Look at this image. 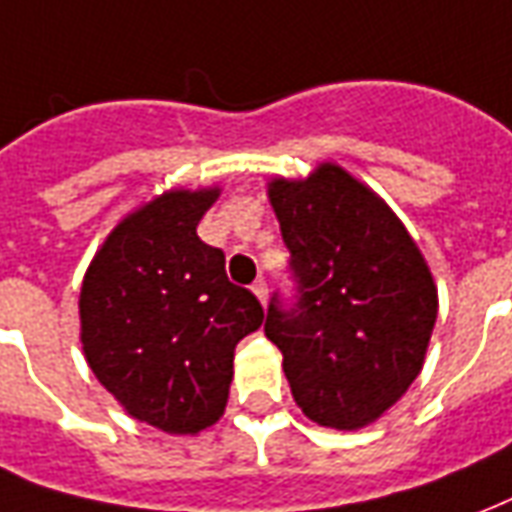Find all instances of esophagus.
<instances>
[{
  "instance_id": "obj_1",
  "label": "esophagus",
  "mask_w": 512,
  "mask_h": 512,
  "mask_svg": "<svg viewBox=\"0 0 512 512\" xmlns=\"http://www.w3.org/2000/svg\"><path fill=\"white\" fill-rule=\"evenodd\" d=\"M252 291H255L257 299H260V302L266 305V299H268V285H266V280H263V277H257L255 285H252Z\"/></svg>"
}]
</instances>
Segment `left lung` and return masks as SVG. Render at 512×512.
Masks as SVG:
<instances>
[{"label": "left lung", "mask_w": 512, "mask_h": 512, "mask_svg": "<svg viewBox=\"0 0 512 512\" xmlns=\"http://www.w3.org/2000/svg\"><path fill=\"white\" fill-rule=\"evenodd\" d=\"M268 196L293 296H271L266 338L310 421L360 430L424 366L438 316L430 268L380 196L332 163L307 180H274Z\"/></svg>", "instance_id": "1"}]
</instances>
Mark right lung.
Segmentation results:
<instances>
[{
	"mask_svg": "<svg viewBox=\"0 0 512 512\" xmlns=\"http://www.w3.org/2000/svg\"><path fill=\"white\" fill-rule=\"evenodd\" d=\"M219 191H169L121 221L80 291L82 352L138 421L174 435L216 424L238 341L263 324L224 252L196 235Z\"/></svg>",
	"mask_w": 512,
	"mask_h": 512,
	"instance_id": "add662e5",
	"label": "right lung"
}]
</instances>
